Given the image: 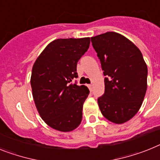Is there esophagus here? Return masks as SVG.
Instances as JSON below:
<instances>
[{
    "mask_svg": "<svg viewBox=\"0 0 160 160\" xmlns=\"http://www.w3.org/2000/svg\"><path fill=\"white\" fill-rule=\"evenodd\" d=\"M92 84H88V88H89V90L92 91Z\"/></svg>",
    "mask_w": 160,
    "mask_h": 160,
    "instance_id": "1",
    "label": "esophagus"
}]
</instances>
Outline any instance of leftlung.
Segmentation results:
<instances>
[{"label":"left lung","instance_id":"obj_1","mask_svg":"<svg viewBox=\"0 0 160 160\" xmlns=\"http://www.w3.org/2000/svg\"><path fill=\"white\" fill-rule=\"evenodd\" d=\"M106 76L105 92L98 98L106 119L123 123L140 109L147 88V66L140 49L117 32H107L91 37Z\"/></svg>","mask_w":160,"mask_h":160}]
</instances>
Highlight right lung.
Masks as SVG:
<instances>
[{
  "mask_svg": "<svg viewBox=\"0 0 160 160\" xmlns=\"http://www.w3.org/2000/svg\"><path fill=\"white\" fill-rule=\"evenodd\" d=\"M90 38L57 39L45 47L32 67V96L41 119L53 129L71 132L82 120L85 85L72 83L76 66L88 50Z\"/></svg>",
  "mask_w": 160,
  "mask_h": 160,
  "instance_id": "add662e5",
  "label": "right lung"
}]
</instances>
